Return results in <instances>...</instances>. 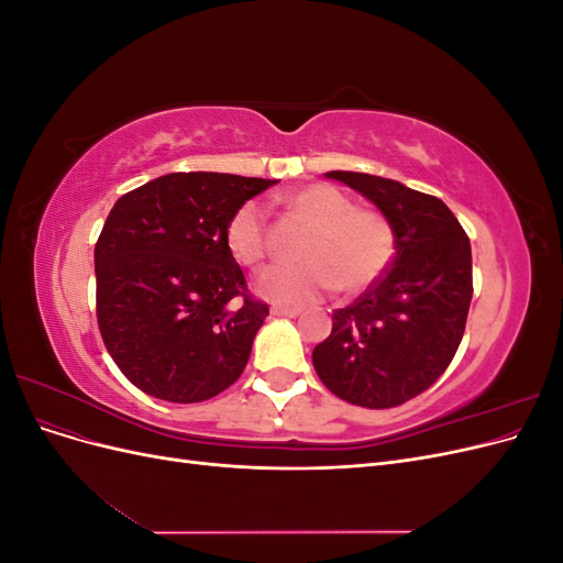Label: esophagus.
<instances>
[{"instance_id": "esophagus-1", "label": "esophagus", "mask_w": 563, "mask_h": 563, "mask_svg": "<svg viewBox=\"0 0 563 563\" xmlns=\"http://www.w3.org/2000/svg\"><path fill=\"white\" fill-rule=\"evenodd\" d=\"M272 314H277V317H298L300 310L298 308H279V305H275V308H272Z\"/></svg>"}]
</instances>
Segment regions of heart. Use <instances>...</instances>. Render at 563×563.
<instances>
[{"mask_svg":"<svg viewBox=\"0 0 563 563\" xmlns=\"http://www.w3.org/2000/svg\"><path fill=\"white\" fill-rule=\"evenodd\" d=\"M284 207L308 228L296 265H277L255 279V294L279 302L302 305L338 288L356 296L376 284L395 258L397 236L389 218L373 207H354L333 185L312 183L284 197ZM232 258L261 267L269 258V230L263 209L246 201L225 228Z\"/></svg>","mask_w":563,"mask_h":563,"instance_id":"1","label":"heart"}]
</instances>
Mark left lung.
Here are the masks:
<instances>
[{
  "label": "left lung",
  "mask_w": 563,
  "mask_h": 563,
  "mask_svg": "<svg viewBox=\"0 0 563 563\" xmlns=\"http://www.w3.org/2000/svg\"><path fill=\"white\" fill-rule=\"evenodd\" d=\"M389 218L397 253L385 275L343 310L312 352L321 383L364 408H391L432 387L465 333L472 300L470 236L444 201L397 180L329 172Z\"/></svg>",
  "instance_id": "8db88e82"
}]
</instances>
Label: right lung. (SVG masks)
I'll return each mask as SVG.
<instances>
[{"mask_svg":"<svg viewBox=\"0 0 563 563\" xmlns=\"http://www.w3.org/2000/svg\"><path fill=\"white\" fill-rule=\"evenodd\" d=\"M275 180L166 174L117 199L96 242V317L124 376L174 404L207 401L249 362L269 314L225 244L232 213Z\"/></svg>","mask_w":563,"mask_h":563,"instance_id":"add662e5","label":"right lung"}]
</instances>
